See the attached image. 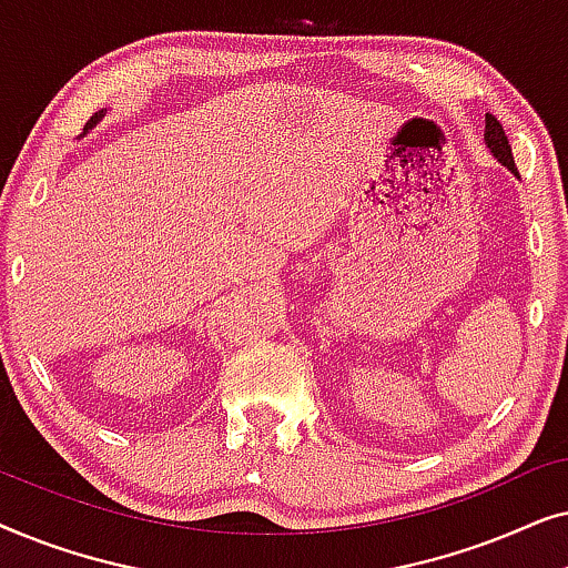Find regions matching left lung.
<instances>
[{"instance_id": "1", "label": "left lung", "mask_w": 568, "mask_h": 568, "mask_svg": "<svg viewBox=\"0 0 568 568\" xmlns=\"http://www.w3.org/2000/svg\"><path fill=\"white\" fill-rule=\"evenodd\" d=\"M484 139H486V146H488V150H491L494 158L499 160L504 168H509L511 173L517 175V165H515V158H511L509 139H507V134H504L501 123L496 121L491 113H486V131H484Z\"/></svg>"}]
</instances>
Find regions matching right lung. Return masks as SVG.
<instances>
[{
  "label": "right lung",
  "instance_id": "1",
  "mask_svg": "<svg viewBox=\"0 0 568 568\" xmlns=\"http://www.w3.org/2000/svg\"><path fill=\"white\" fill-rule=\"evenodd\" d=\"M103 115H105V111H98L95 115H92V119L88 121V126H84V131H88V129H92V126H95V123H98L100 119H103Z\"/></svg>",
  "mask_w": 568,
  "mask_h": 568
}]
</instances>
